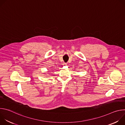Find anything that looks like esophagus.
<instances>
[{
    "mask_svg": "<svg viewBox=\"0 0 125 125\" xmlns=\"http://www.w3.org/2000/svg\"><path fill=\"white\" fill-rule=\"evenodd\" d=\"M66 65H67V64H66V63H64L63 64V65H64V66H66Z\"/></svg>",
    "mask_w": 125,
    "mask_h": 125,
    "instance_id": "1",
    "label": "esophagus"
}]
</instances>
